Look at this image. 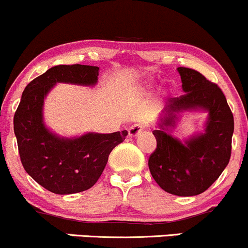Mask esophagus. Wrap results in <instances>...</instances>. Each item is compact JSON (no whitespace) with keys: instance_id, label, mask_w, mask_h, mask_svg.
<instances>
[{"instance_id":"1","label":"esophagus","mask_w":248,"mask_h":248,"mask_svg":"<svg viewBox=\"0 0 248 248\" xmlns=\"http://www.w3.org/2000/svg\"><path fill=\"white\" fill-rule=\"evenodd\" d=\"M142 130H143V125L140 123L132 125V126L129 129V137H131V138L137 137V136L142 132Z\"/></svg>"}]
</instances>
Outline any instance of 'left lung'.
Masks as SVG:
<instances>
[{"mask_svg": "<svg viewBox=\"0 0 248 248\" xmlns=\"http://www.w3.org/2000/svg\"><path fill=\"white\" fill-rule=\"evenodd\" d=\"M177 71L185 94L169 99L162 111L153 130L156 150L148 164L154 180L167 193L194 196L207 190L227 167L234 118L217 85L191 68L178 67ZM186 110H204L209 116L203 134L181 141L171 135V130Z\"/></svg>", "mask_w": 248, "mask_h": 248, "instance_id": "8db88e82", "label": "left lung"}]
</instances>
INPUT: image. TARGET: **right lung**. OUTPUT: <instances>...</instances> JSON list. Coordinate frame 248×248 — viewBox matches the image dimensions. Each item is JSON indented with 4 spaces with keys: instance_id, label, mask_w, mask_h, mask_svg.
I'll list each match as a JSON object with an SVG mask.
<instances>
[{
    "instance_id": "1",
    "label": "right lung",
    "mask_w": 248,
    "mask_h": 248,
    "mask_svg": "<svg viewBox=\"0 0 248 248\" xmlns=\"http://www.w3.org/2000/svg\"><path fill=\"white\" fill-rule=\"evenodd\" d=\"M99 67L59 65L49 68L26 86L14 116L18 154L26 171L40 186L59 195L76 194L94 186L114 146L127 131L60 137L44 122V103L59 82L94 86Z\"/></svg>"
}]
</instances>
